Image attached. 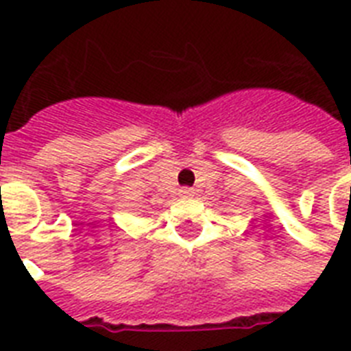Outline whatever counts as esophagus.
<instances>
[{
    "label": "esophagus",
    "instance_id": "34e87169",
    "mask_svg": "<svg viewBox=\"0 0 351 351\" xmlns=\"http://www.w3.org/2000/svg\"><path fill=\"white\" fill-rule=\"evenodd\" d=\"M193 190L192 188H181V190H179V195L182 197V199H190V197H193Z\"/></svg>",
    "mask_w": 351,
    "mask_h": 351
}]
</instances>
